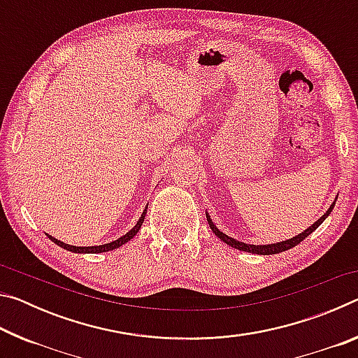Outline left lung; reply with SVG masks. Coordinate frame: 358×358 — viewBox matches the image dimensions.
<instances>
[{
  "label": "left lung",
  "instance_id": "obj_1",
  "mask_svg": "<svg viewBox=\"0 0 358 358\" xmlns=\"http://www.w3.org/2000/svg\"><path fill=\"white\" fill-rule=\"evenodd\" d=\"M336 199H338V196L335 197V201H333V203L330 205V208L327 210L325 213H324L322 216H320L316 222L311 224L310 227L303 230L301 234L295 235V237H292V238H287V240H284V241H278V243H270V245H250V243H243V241L235 240V238H232V237H229V235H226L224 232H221V230L216 227V224H215L213 221H211L208 211H205V216H207V221H208V224H210V229L213 230V234L216 235L217 238L222 240L224 243H227L229 246L235 248V250H240V251H245V252L260 254V256H270V254H280V252H282V251L290 250V248L296 246V245L300 243V241L305 240V238L308 237V235H311V234L314 232V230H316V229L320 226V224H322V222L327 220V217H329V215L331 213L333 207H335Z\"/></svg>",
  "mask_w": 358,
  "mask_h": 358
}]
</instances>
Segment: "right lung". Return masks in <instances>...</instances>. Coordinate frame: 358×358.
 <instances>
[{"label": "right lung", "instance_id": "right-lung-1", "mask_svg": "<svg viewBox=\"0 0 358 358\" xmlns=\"http://www.w3.org/2000/svg\"><path fill=\"white\" fill-rule=\"evenodd\" d=\"M147 208H148V205H147V207H145V210L142 211L141 217H138V221L136 222V226L132 227V229L129 230V232H126L124 235H121L120 238L113 240V241H110V243H106V245H99V246H74V245H68V243H64V241H59L58 238L52 237V235H48V234H45V235H47L48 238H50V240L53 241V243L58 245L59 248H64L66 251H71V252H76V254H98V252L113 251V250H117V248L123 246L124 243H128V241H131L132 238L136 237L137 232H138V230H141L142 224H143L145 215H147Z\"/></svg>", "mask_w": 358, "mask_h": 358}]
</instances>
